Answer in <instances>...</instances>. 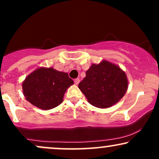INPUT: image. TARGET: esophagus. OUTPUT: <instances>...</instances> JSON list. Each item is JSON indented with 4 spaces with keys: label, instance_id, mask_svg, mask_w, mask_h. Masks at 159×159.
<instances>
[{
    "label": "esophagus",
    "instance_id": "34e87169",
    "mask_svg": "<svg viewBox=\"0 0 159 159\" xmlns=\"http://www.w3.org/2000/svg\"><path fill=\"white\" fill-rule=\"evenodd\" d=\"M74 81H75V84L76 85H78V84H79V82H80V79H79V78H75Z\"/></svg>",
    "mask_w": 159,
    "mask_h": 159
}]
</instances>
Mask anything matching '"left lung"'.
Masks as SVG:
<instances>
[{"mask_svg": "<svg viewBox=\"0 0 159 159\" xmlns=\"http://www.w3.org/2000/svg\"><path fill=\"white\" fill-rule=\"evenodd\" d=\"M125 72L117 65L103 60L91 65L78 88L89 103L98 108H107L123 97L129 86Z\"/></svg>", "mask_w": 159, "mask_h": 159, "instance_id": "obj_1", "label": "left lung"}]
</instances>
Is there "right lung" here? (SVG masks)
Listing matches in <instances>:
<instances>
[{"mask_svg":"<svg viewBox=\"0 0 159 159\" xmlns=\"http://www.w3.org/2000/svg\"><path fill=\"white\" fill-rule=\"evenodd\" d=\"M74 84L68 73L52 67H39L22 82L23 94L33 105L50 110L61 104L67 89Z\"/></svg>","mask_w":159,"mask_h":159,"instance_id":"1","label":"right lung"}]
</instances>
